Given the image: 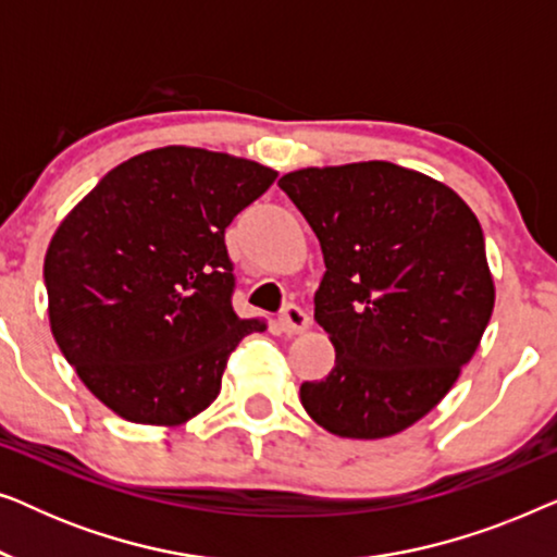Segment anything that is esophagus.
Instances as JSON below:
<instances>
[{
	"mask_svg": "<svg viewBox=\"0 0 557 557\" xmlns=\"http://www.w3.org/2000/svg\"><path fill=\"white\" fill-rule=\"evenodd\" d=\"M278 326H281V332H284V334H301V332L309 330V314L301 307H294V304H288V307L281 311Z\"/></svg>",
	"mask_w": 557,
	"mask_h": 557,
	"instance_id": "esophagus-1",
	"label": "esophagus"
}]
</instances>
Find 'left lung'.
<instances>
[{"instance_id":"8db88e82","label":"left lung","mask_w":557,"mask_h":557,"mask_svg":"<svg viewBox=\"0 0 557 557\" xmlns=\"http://www.w3.org/2000/svg\"><path fill=\"white\" fill-rule=\"evenodd\" d=\"M278 187L324 253L314 319L334 368L301 406L339 438H387L444 400L494 309L482 225L444 182L393 162L304 166Z\"/></svg>"}]
</instances>
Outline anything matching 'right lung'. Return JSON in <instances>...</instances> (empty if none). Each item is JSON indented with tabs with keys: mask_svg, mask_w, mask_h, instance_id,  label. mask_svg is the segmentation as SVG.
Returning a JSON list of instances; mask_svg holds the SVG:
<instances>
[{
	"mask_svg": "<svg viewBox=\"0 0 557 557\" xmlns=\"http://www.w3.org/2000/svg\"><path fill=\"white\" fill-rule=\"evenodd\" d=\"M278 177L197 147L144 151L63 218L45 253L50 330L83 385L141 425L218 398L227 355L265 319L233 311L225 227Z\"/></svg>",
	"mask_w": 557,
	"mask_h": 557,
	"instance_id": "obj_1",
	"label": "right lung"
}]
</instances>
